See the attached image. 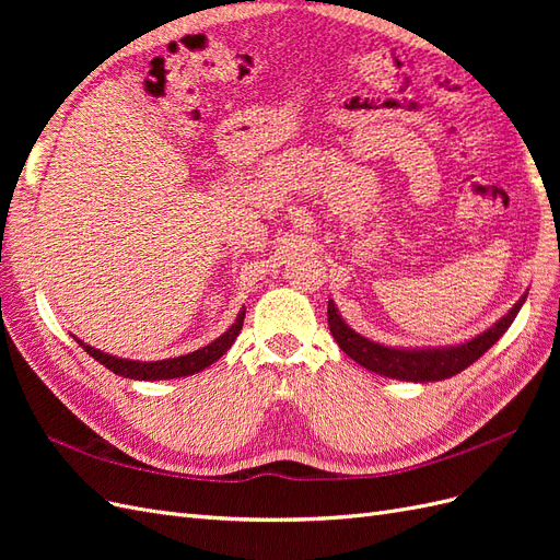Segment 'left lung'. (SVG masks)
<instances>
[{
    "label": "left lung",
    "instance_id": "8db88e82",
    "mask_svg": "<svg viewBox=\"0 0 560 560\" xmlns=\"http://www.w3.org/2000/svg\"><path fill=\"white\" fill-rule=\"evenodd\" d=\"M525 301V294L514 303V308L506 313L500 322H495L488 331L479 334L471 341L455 346V348H428V350H404V348H387L381 343L369 341V338L352 331L346 322L338 315L336 306L329 301L327 317H329V331L336 338V343L350 358L362 364L369 371H376L381 376L387 378H399V381H413V383H428V381H444L455 374H460L469 364L477 362L481 354L493 348L500 336L510 329L516 313L521 311Z\"/></svg>",
    "mask_w": 560,
    "mask_h": 560
}]
</instances>
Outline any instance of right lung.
Masks as SVG:
<instances>
[{"label":"right lung","instance_id":"add662e5","mask_svg":"<svg viewBox=\"0 0 560 560\" xmlns=\"http://www.w3.org/2000/svg\"><path fill=\"white\" fill-rule=\"evenodd\" d=\"M243 319H245V311H241V315L235 317V322L231 325L229 331H224L222 336L212 341L210 346L200 348L196 352L182 354V358H173V360H161V362H135V360H121V358H112V354L95 350L86 343L79 346L86 350L91 358H95L100 364H105L109 371H114L116 376L124 378H135V381H163V378H182V376H191L198 374L206 366H210L212 362H217L222 354L233 346L235 336L241 334L243 329Z\"/></svg>","mask_w":560,"mask_h":560}]
</instances>
